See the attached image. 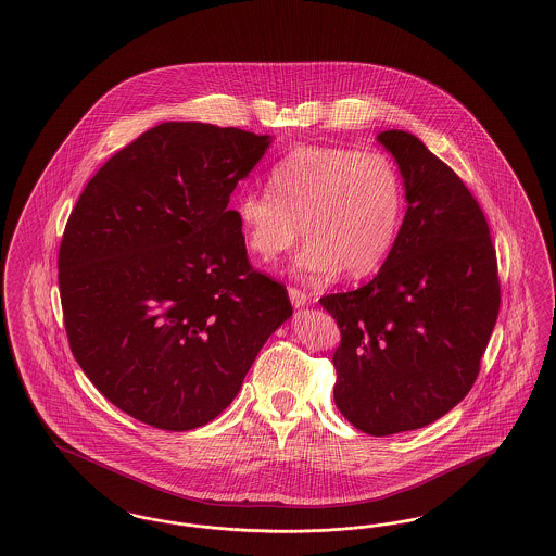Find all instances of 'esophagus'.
<instances>
[{
    "label": "esophagus",
    "mask_w": 556,
    "mask_h": 556,
    "mask_svg": "<svg viewBox=\"0 0 556 556\" xmlns=\"http://www.w3.org/2000/svg\"><path fill=\"white\" fill-rule=\"evenodd\" d=\"M288 293L293 308H304L308 304V295L302 289L289 288Z\"/></svg>",
    "instance_id": "obj_1"
}]
</instances>
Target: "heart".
<instances>
[{
  "mask_svg": "<svg viewBox=\"0 0 556 556\" xmlns=\"http://www.w3.org/2000/svg\"><path fill=\"white\" fill-rule=\"evenodd\" d=\"M270 192H248L233 213L248 252L270 263L308 244L293 263L302 277L375 273L400 236L405 194L395 161L378 151L306 144L268 174Z\"/></svg>",
  "mask_w": 556,
  "mask_h": 556,
  "instance_id": "heart-1",
  "label": "heart"
}]
</instances>
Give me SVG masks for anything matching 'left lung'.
<instances>
[{
  "label": "left lung",
  "mask_w": 556,
  "mask_h": 556,
  "mask_svg": "<svg viewBox=\"0 0 556 556\" xmlns=\"http://www.w3.org/2000/svg\"><path fill=\"white\" fill-rule=\"evenodd\" d=\"M407 211L377 277L320 298L337 320L334 403L387 437L443 418L480 372L501 306L489 223L466 184L420 138L387 130Z\"/></svg>",
  "instance_id": "8db88e82"
}]
</instances>
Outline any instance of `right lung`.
Instances as JSON below:
<instances>
[{
    "mask_svg": "<svg viewBox=\"0 0 556 556\" xmlns=\"http://www.w3.org/2000/svg\"><path fill=\"white\" fill-rule=\"evenodd\" d=\"M270 142L163 122L94 174L67 219L58 279L70 350L140 422L181 432L215 420L293 314L286 288L250 267L227 206Z\"/></svg>",
    "mask_w": 556,
    "mask_h": 556,
    "instance_id": "right-lung-1",
    "label": "right lung"
}]
</instances>
